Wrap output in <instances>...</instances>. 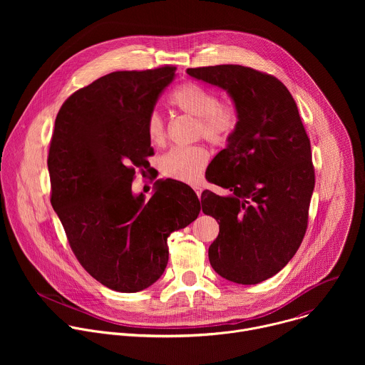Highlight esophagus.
Instances as JSON below:
<instances>
[{
  "instance_id": "esophagus-1",
  "label": "esophagus",
  "mask_w": 365,
  "mask_h": 365,
  "mask_svg": "<svg viewBox=\"0 0 365 365\" xmlns=\"http://www.w3.org/2000/svg\"><path fill=\"white\" fill-rule=\"evenodd\" d=\"M193 189H195V192H196L197 197H200V195H202V187H200L199 185H195V186H193Z\"/></svg>"
}]
</instances>
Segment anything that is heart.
I'll use <instances>...</instances> for the list:
<instances>
[{
  "instance_id": "b5f03b06",
  "label": "heart",
  "mask_w": 365,
  "mask_h": 365,
  "mask_svg": "<svg viewBox=\"0 0 365 365\" xmlns=\"http://www.w3.org/2000/svg\"><path fill=\"white\" fill-rule=\"evenodd\" d=\"M170 102L179 111L196 118V133L214 144L225 143L237 125L235 111L231 107L220 106L218 96L202 85L183 83L172 93ZM145 128L151 143L162 144L165 141V123L158 111L148 115ZM207 160L210 154L202 145L173 147L160 159V168L172 179L193 183L199 180Z\"/></svg>"
}]
</instances>
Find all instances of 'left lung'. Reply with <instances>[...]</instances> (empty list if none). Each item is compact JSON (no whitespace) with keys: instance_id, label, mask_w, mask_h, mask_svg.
<instances>
[{"instance_id":"8db88e82","label":"left lung","mask_w":365,"mask_h":365,"mask_svg":"<svg viewBox=\"0 0 365 365\" xmlns=\"http://www.w3.org/2000/svg\"><path fill=\"white\" fill-rule=\"evenodd\" d=\"M186 72L227 91L238 120L206 170V179L228 195L202 193L203 214L220 224L207 251L211 266L230 282L262 283L290 262L307 228L315 187L309 137L277 78L241 65Z\"/></svg>"}]
</instances>
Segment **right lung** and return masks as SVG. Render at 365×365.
I'll list each match as a JSON object with an SVG mask.
<instances>
[{
    "label": "right lung",
    "mask_w": 365,
    "mask_h": 365,
    "mask_svg": "<svg viewBox=\"0 0 365 365\" xmlns=\"http://www.w3.org/2000/svg\"><path fill=\"white\" fill-rule=\"evenodd\" d=\"M176 68L113 72L72 93L51 135V206L82 267L101 284L135 293L169 262L168 237L193 222L200 203L178 180L134 195V168L153 154L147 118Z\"/></svg>",
    "instance_id": "add662e5"
}]
</instances>
